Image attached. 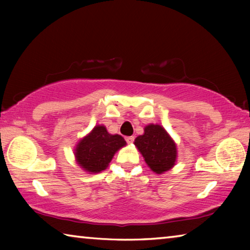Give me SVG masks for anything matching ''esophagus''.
Instances as JSON below:
<instances>
[{"label": "esophagus", "instance_id": "obj_1", "mask_svg": "<svg viewBox=\"0 0 250 250\" xmlns=\"http://www.w3.org/2000/svg\"><path fill=\"white\" fill-rule=\"evenodd\" d=\"M125 141L129 143V145H131V143H132L133 141H134V137H126L125 138Z\"/></svg>", "mask_w": 250, "mask_h": 250}]
</instances>
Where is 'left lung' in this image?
I'll list each match as a JSON object with an SVG mask.
<instances>
[{"instance_id": "left-lung-1", "label": "left lung", "mask_w": 250, "mask_h": 250, "mask_svg": "<svg viewBox=\"0 0 250 250\" xmlns=\"http://www.w3.org/2000/svg\"><path fill=\"white\" fill-rule=\"evenodd\" d=\"M133 143L152 172L163 174L174 167L177 160V146L161 125H146L145 132L135 138Z\"/></svg>"}]
</instances>
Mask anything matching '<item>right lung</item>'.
Instances as JSON below:
<instances>
[{
	"label": "right lung",
	"mask_w": 250,
	"mask_h": 250,
	"mask_svg": "<svg viewBox=\"0 0 250 250\" xmlns=\"http://www.w3.org/2000/svg\"><path fill=\"white\" fill-rule=\"evenodd\" d=\"M125 146L121 135L109 133L104 125H97L77 142L74 149L75 160L84 172L96 174L105 170L116 152Z\"/></svg>",
	"instance_id": "right-lung-1"
}]
</instances>
